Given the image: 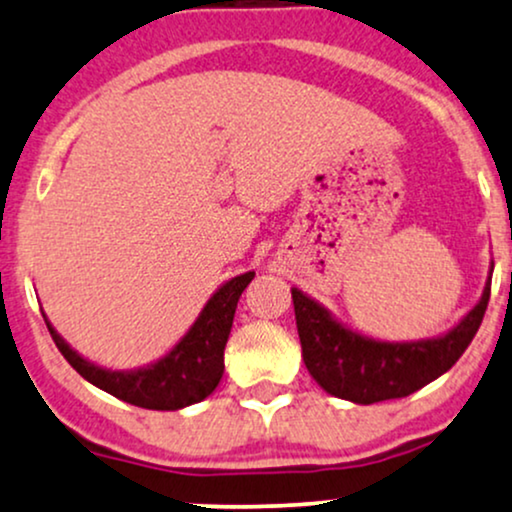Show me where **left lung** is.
<instances>
[{
    "label": "left lung",
    "instance_id": "1",
    "mask_svg": "<svg viewBox=\"0 0 512 512\" xmlns=\"http://www.w3.org/2000/svg\"><path fill=\"white\" fill-rule=\"evenodd\" d=\"M489 268L479 302L446 333L422 340H376L338 321L323 304L292 287L302 357L309 374L335 398L374 405L381 400L405 398L426 383L436 381L462 357L477 335L489 304Z\"/></svg>",
    "mask_w": 512,
    "mask_h": 512
}]
</instances>
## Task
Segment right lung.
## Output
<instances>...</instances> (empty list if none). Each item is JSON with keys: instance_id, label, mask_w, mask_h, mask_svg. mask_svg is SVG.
Here are the masks:
<instances>
[{"instance_id": "right-lung-1", "label": "right lung", "mask_w": 512, "mask_h": 512, "mask_svg": "<svg viewBox=\"0 0 512 512\" xmlns=\"http://www.w3.org/2000/svg\"><path fill=\"white\" fill-rule=\"evenodd\" d=\"M254 275V270H249V273L237 275V278L220 285L210 294L194 326L186 330L170 352L162 354L155 362L129 371L105 369V366L81 357L54 330L47 316H42L50 328L54 345L88 383L114 395V398L129 402V405L174 412L206 400L218 388L222 371H225V345L230 338L234 311H237L239 297H242L246 285L254 280Z\"/></svg>"}]
</instances>
